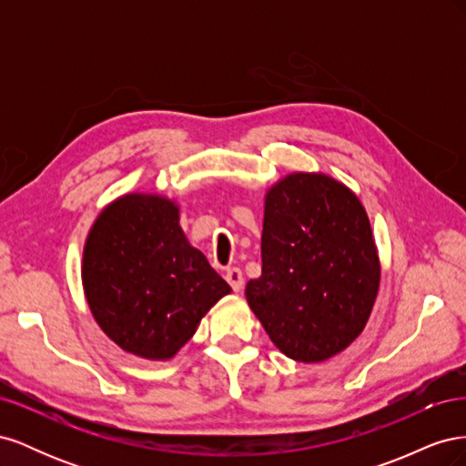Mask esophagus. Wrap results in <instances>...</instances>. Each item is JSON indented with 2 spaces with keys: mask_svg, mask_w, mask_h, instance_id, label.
<instances>
[{
  "mask_svg": "<svg viewBox=\"0 0 466 466\" xmlns=\"http://www.w3.org/2000/svg\"><path fill=\"white\" fill-rule=\"evenodd\" d=\"M225 279L229 281V286L233 288V291L243 289V272L238 270V268H229V270L225 272Z\"/></svg>",
  "mask_w": 466,
  "mask_h": 466,
  "instance_id": "34e87169",
  "label": "esophagus"
}]
</instances>
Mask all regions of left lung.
I'll return each mask as SVG.
<instances>
[{"label": "left lung", "mask_w": 466, "mask_h": 466, "mask_svg": "<svg viewBox=\"0 0 466 466\" xmlns=\"http://www.w3.org/2000/svg\"><path fill=\"white\" fill-rule=\"evenodd\" d=\"M262 274L248 279L252 313L279 351L324 361L365 329L380 266L358 196L322 173H293L268 190Z\"/></svg>", "instance_id": "obj_1"}]
</instances>
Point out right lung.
Listing matches in <instances>:
<instances>
[{
    "label": "right lung",
    "mask_w": 466,
    "mask_h": 466,
    "mask_svg": "<svg viewBox=\"0 0 466 466\" xmlns=\"http://www.w3.org/2000/svg\"><path fill=\"white\" fill-rule=\"evenodd\" d=\"M83 289L98 327L124 351L171 360L231 288L178 225V206L126 194L96 218L83 248Z\"/></svg>",
    "instance_id": "add662e5"
}]
</instances>
